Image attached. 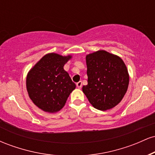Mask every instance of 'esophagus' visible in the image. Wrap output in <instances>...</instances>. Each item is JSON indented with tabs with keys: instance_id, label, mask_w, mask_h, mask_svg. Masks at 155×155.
<instances>
[{
	"instance_id": "1",
	"label": "esophagus",
	"mask_w": 155,
	"mask_h": 155,
	"mask_svg": "<svg viewBox=\"0 0 155 155\" xmlns=\"http://www.w3.org/2000/svg\"><path fill=\"white\" fill-rule=\"evenodd\" d=\"M81 85H82V82H81V81H78V82L76 83V87H77L78 88H81Z\"/></svg>"
}]
</instances>
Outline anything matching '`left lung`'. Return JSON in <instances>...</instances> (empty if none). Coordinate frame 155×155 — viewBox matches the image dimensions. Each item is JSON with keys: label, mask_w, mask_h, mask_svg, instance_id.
<instances>
[{"label": "left lung", "mask_w": 155, "mask_h": 155, "mask_svg": "<svg viewBox=\"0 0 155 155\" xmlns=\"http://www.w3.org/2000/svg\"><path fill=\"white\" fill-rule=\"evenodd\" d=\"M87 84L82 91L92 106L101 111L116 106L122 100L129 84V75L123 60L104 50L86 57Z\"/></svg>", "instance_id": "8db88e82"}]
</instances>
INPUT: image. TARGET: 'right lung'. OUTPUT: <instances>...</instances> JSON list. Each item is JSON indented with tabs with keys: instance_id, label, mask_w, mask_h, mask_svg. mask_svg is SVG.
Instances as JSON below:
<instances>
[{
	"instance_id": "obj_1",
	"label": "right lung",
	"mask_w": 155,
	"mask_h": 155,
	"mask_svg": "<svg viewBox=\"0 0 155 155\" xmlns=\"http://www.w3.org/2000/svg\"><path fill=\"white\" fill-rule=\"evenodd\" d=\"M71 58L55 53L47 54L28 73L26 80L28 95L43 111L51 113L60 111L76 88L69 74L63 69Z\"/></svg>"
}]
</instances>
